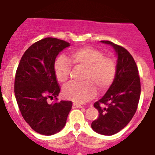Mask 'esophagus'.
<instances>
[{"label":"esophagus","mask_w":155,"mask_h":155,"mask_svg":"<svg viewBox=\"0 0 155 155\" xmlns=\"http://www.w3.org/2000/svg\"><path fill=\"white\" fill-rule=\"evenodd\" d=\"M81 107H82V106L81 104L77 103V102H73V108H81Z\"/></svg>","instance_id":"34e87169"}]
</instances>
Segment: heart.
Instances as JSON below:
<instances>
[{"instance_id":"obj_1","label":"heart","mask_w":155,"mask_h":155,"mask_svg":"<svg viewBox=\"0 0 155 155\" xmlns=\"http://www.w3.org/2000/svg\"><path fill=\"white\" fill-rule=\"evenodd\" d=\"M85 68L82 75L83 82H70L64 87L65 97L78 102H85L97 94V88L104 92L113 83L117 73L116 61L104 56L100 50L85 46L71 52L69 60L61 55L54 63V73L58 81L65 82L69 78L72 65Z\"/></svg>"}]
</instances>
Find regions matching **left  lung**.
I'll use <instances>...</instances> for the list:
<instances>
[{
	"label": "left lung",
	"mask_w": 155,
	"mask_h": 155,
	"mask_svg": "<svg viewBox=\"0 0 155 155\" xmlns=\"http://www.w3.org/2000/svg\"><path fill=\"white\" fill-rule=\"evenodd\" d=\"M101 42L115 48L117 73L107 93L94 103L99 116L92 121L91 128L101 135H112L125 127L135 115L140 97V79L134 58L125 48L108 40ZM101 104L106 107H101Z\"/></svg>",
	"instance_id": "1"
}]
</instances>
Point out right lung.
I'll return each mask as SVG.
<instances>
[{"label":"right lung","mask_w":155,"mask_h":155,"mask_svg":"<svg viewBox=\"0 0 155 155\" xmlns=\"http://www.w3.org/2000/svg\"><path fill=\"white\" fill-rule=\"evenodd\" d=\"M69 45L50 37L35 42L25 52L15 73V96L19 109L30 127L41 135L60 131L72 109L71 101H58L60 87L54 73L55 58ZM48 99L55 101L49 104Z\"/></svg>","instance_id":"add662e5"}]
</instances>
